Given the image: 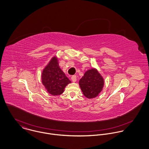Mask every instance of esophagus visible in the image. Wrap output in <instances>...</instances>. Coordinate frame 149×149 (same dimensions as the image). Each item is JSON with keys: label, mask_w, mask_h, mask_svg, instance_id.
<instances>
[{"label": "esophagus", "mask_w": 149, "mask_h": 149, "mask_svg": "<svg viewBox=\"0 0 149 149\" xmlns=\"http://www.w3.org/2000/svg\"><path fill=\"white\" fill-rule=\"evenodd\" d=\"M71 80H72V81L73 83H75V82L76 81V80H77L76 76H72Z\"/></svg>", "instance_id": "esophagus-1"}]
</instances>
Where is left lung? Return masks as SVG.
Returning a JSON list of instances; mask_svg holds the SVG:
<instances>
[{
  "label": "left lung",
  "mask_w": 149,
  "mask_h": 149,
  "mask_svg": "<svg viewBox=\"0 0 149 149\" xmlns=\"http://www.w3.org/2000/svg\"><path fill=\"white\" fill-rule=\"evenodd\" d=\"M104 85V78L95 68L86 70L79 80L80 87L88 99L97 97L102 91Z\"/></svg>",
  "instance_id": "8db88e82"
}]
</instances>
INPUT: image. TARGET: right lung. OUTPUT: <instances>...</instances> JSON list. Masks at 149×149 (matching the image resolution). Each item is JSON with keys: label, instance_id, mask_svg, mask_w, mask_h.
<instances>
[{"label": "right lung", "instance_id": "1", "mask_svg": "<svg viewBox=\"0 0 149 149\" xmlns=\"http://www.w3.org/2000/svg\"><path fill=\"white\" fill-rule=\"evenodd\" d=\"M41 80L47 92L53 96L61 95L66 86L71 83L60 68L58 58L56 56L43 68Z\"/></svg>", "mask_w": 149, "mask_h": 149}]
</instances>
